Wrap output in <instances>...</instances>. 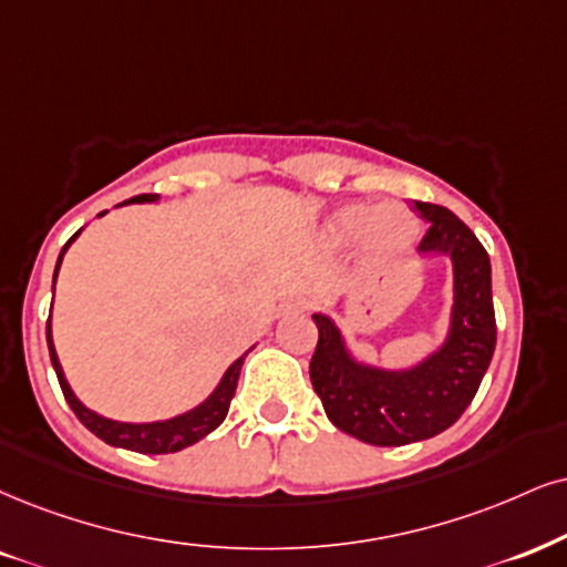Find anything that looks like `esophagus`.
I'll return each instance as SVG.
<instances>
[{"label":"esophagus","mask_w":567,"mask_h":567,"mask_svg":"<svg viewBox=\"0 0 567 567\" xmlns=\"http://www.w3.org/2000/svg\"><path fill=\"white\" fill-rule=\"evenodd\" d=\"M305 307H307L305 297H295V299H289V302H286V310H305Z\"/></svg>","instance_id":"esophagus-1"}]
</instances>
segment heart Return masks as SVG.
Wrapping results in <instances>:
<instances>
[{
    "instance_id": "obj_1",
    "label": "heart",
    "mask_w": 567,
    "mask_h": 567,
    "mask_svg": "<svg viewBox=\"0 0 567 567\" xmlns=\"http://www.w3.org/2000/svg\"><path fill=\"white\" fill-rule=\"evenodd\" d=\"M331 234L339 241H358L365 236L368 247L381 255L402 251L417 236V218L404 205L370 207L352 202L337 209L331 218Z\"/></svg>"
}]
</instances>
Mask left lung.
Instances as JSON below:
<instances>
[{"instance_id": "1", "label": "left lung", "mask_w": 567, "mask_h": 567, "mask_svg": "<svg viewBox=\"0 0 567 567\" xmlns=\"http://www.w3.org/2000/svg\"><path fill=\"white\" fill-rule=\"evenodd\" d=\"M415 209L429 220L417 251L450 255L454 268L452 326L442 349L410 370L370 368L352 360L331 318L312 316L318 326L312 389L328 421L373 446L423 442L450 429L476 396L497 344L484 244L446 207L415 202Z\"/></svg>"}]
</instances>
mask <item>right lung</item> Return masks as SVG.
<instances>
[{
    "label": "right lung",
    "instance_id": "1",
    "mask_svg": "<svg viewBox=\"0 0 567 567\" xmlns=\"http://www.w3.org/2000/svg\"><path fill=\"white\" fill-rule=\"evenodd\" d=\"M131 202H157V194H138V197L125 199L123 205H131ZM100 215H104V213H100ZM79 234H81V230H79ZM79 234L70 236V241L65 244V247H62L60 257H58V268H54V281H58V270H60L62 255H65L70 244L79 239ZM47 344H49V358H52L54 373H58L60 389H62V394H65L70 410L75 412V417H79V421L86 425V429L94 433V436H100L102 442L121 446V450L142 452V454L181 452V450H186V446L197 444L199 439H205L209 431L218 429V425L226 421L230 400H234V394H236V383H239L244 358H247V354H241V358L226 370V375L220 379L218 389H215L213 394H209L207 400L199 404V408L188 410L178 417H171V421L117 423V421H110V417L96 415L94 410L83 408V404L79 402V396L73 394V389L68 386L65 373H62L58 352H54V344H52V323H49V320H47Z\"/></svg>",
    "mask_w": 567,
    "mask_h": 567
}]
</instances>
